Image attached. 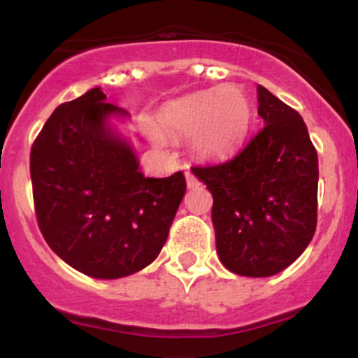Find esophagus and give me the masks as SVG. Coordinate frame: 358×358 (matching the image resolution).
<instances>
[{"label": "esophagus", "mask_w": 358, "mask_h": 358, "mask_svg": "<svg viewBox=\"0 0 358 358\" xmlns=\"http://www.w3.org/2000/svg\"><path fill=\"white\" fill-rule=\"evenodd\" d=\"M185 178H187L188 188H196V187H199V185H200L199 178H196V176L193 175L192 171H185Z\"/></svg>", "instance_id": "1"}]
</instances>
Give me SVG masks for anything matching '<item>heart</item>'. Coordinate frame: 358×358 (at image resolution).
Masks as SVG:
<instances>
[{
  "label": "heart",
  "mask_w": 358,
  "mask_h": 358,
  "mask_svg": "<svg viewBox=\"0 0 358 358\" xmlns=\"http://www.w3.org/2000/svg\"><path fill=\"white\" fill-rule=\"evenodd\" d=\"M252 109L242 90L219 87L170 102L159 121L176 136H192V148L203 159H224L239 150L249 133Z\"/></svg>",
  "instance_id": "obj_1"
}]
</instances>
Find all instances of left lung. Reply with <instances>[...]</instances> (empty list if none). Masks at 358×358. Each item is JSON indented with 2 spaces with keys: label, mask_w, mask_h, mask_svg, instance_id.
Here are the masks:
<instances>
[{
  "label": "left lung",
  "mask_w": 358,
  "mask_h": 358,
  "mask_svg": "<svg viewBox=\"0 0 358 358\" xmlns=\"http://www.w3.org/2000/svg\"><path fill=\"white\" fill-rule=\"evenodd\" d=\"M264 126L232 159L193 166L213 196L217 252L232 273H281L313 239L318 212V155L303 117L257 85Z\"/></svg>",
  "instance_id": "left-lung-1"
}]
</instances>
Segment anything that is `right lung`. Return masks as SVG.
<instances>
[{
	"mask_svg": "<svg viewBox=\"0 0 358 358\" xmlns=\"http://www.w3.org/2000/svg\"><path fill=\"white\" fill-rule=\"evenodd\" d=\"M126 110L99 87L64 102L31 146L30 175L40 232L69 266L117 279L158 257L182 202V171L146 178L133 148L109 127Z\"/></svg>",
	"mask_w": 358,
	"mask_h": 358,
	"instance_id": "1",
	"label": "right lung"
}]
</instances>
